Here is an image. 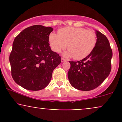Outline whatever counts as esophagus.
Listing matches in <instances>:
<instances>
[{"instance_id": "1", "label": "esophagus", "mask_w": 122, "mask_h": 122, "mask_svg": "<svg viewBox=\"0 0 122 122\" xmlns=\"http://www.w3.org/2000/svg\"><path fill=\"white\" fill-rule=\"evenodd\" d=\"M66 61V60L65 59H64V58H61V62H65Z\"/></svg>"}]
</instances>
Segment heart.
I'll return each instance as SVG.
<instances>
[{
  "instance_id": "b5f03b06",
  "label": "heart",
  "mask_w": 122,
  "mask_h": 122,
  "mask_svg": "<svg viewBox=\"0 0 122 122\" xmlns=\"http://www.w3.org/2000/svg\"><path fill=\"white\" fill-rule=\"evenodd\" d=\"M49 41L54 51L60 53L67 47L68 50L64 53V56L80 60L87 57L93 50L96 43V37L91 30L67 27L60 29L58 34L51 33Z\"/></svg>"
}]
</instances>
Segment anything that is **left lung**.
<instances>
[{"instance_id":"left-lung-1","label":"left lung","mask_w":122,"mask_h":122,"mask_svg":"<svg viewBox=\"0 0 122 122\" xmlns=\"http://www.w3.org/2000/svg\"><path fill=\"white\" fill-rule=\"evenodd\" d=\"M96 45L87 57L79 61H69L68 77L71 85L88 91L97 88L110 75L112 51L107 38L97 30Z\"/></svg>"}]
</instances>
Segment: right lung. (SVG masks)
Wrapping results in <instances>:
<instances>
[{"mask_svg":"<svg viewBox=\"0 0 122 122\" xmlns=\"http://www.w3.org/2000/svg\"><path fill=\"white\" fill-rule=\"evenodd\" d=\"M53 30L51 27L34 25L24 29L14 41L9 58L11 75L25 89L40 91L47 86L53 70L61 62L48 42Z\"/></svg>","mask_w":122,"mask_h":122,"instance_id":"add662e5","label":"right lung"}]
</instances>
